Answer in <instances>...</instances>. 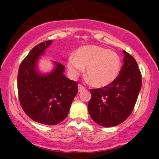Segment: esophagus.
<instances>
[{
	"label": "esophagus",
	"instance_id": "obj_1",
	"mask_svg": "<svg viewBox=\"0 0 159 159\" xmlns=\"http://www.w3.org/2000/svg\"><path fill=\"white\" fill-rule=\"evenodd\" d=\"M78 91H83V90H84V89H85V88L84 87V86L82 85V84H78Z\"/></svg>",
	"mask_w": 159,
	"mask_h": 159
}]
</instances>
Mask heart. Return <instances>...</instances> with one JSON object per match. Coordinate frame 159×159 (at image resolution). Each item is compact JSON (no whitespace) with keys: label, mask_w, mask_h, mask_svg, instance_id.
I'll return each instance as SVG.
<instances>
[{"label":"heart","mask_w":159,"mask_h":159,"mask_svg":"<svg viewBox=\"0 0 159 159\" xmlns=\"http://www.w3.org/2000/svg\"><path fill=\"white\" fill-rule=\"evenodd\" d=\"M86 67V75L92 85L103 88L112 84L119 75L121 61L119 55L98 45L79 48L68 60V68L75 77Z\"/></svg>","instance_id":"1"}]
</instances>
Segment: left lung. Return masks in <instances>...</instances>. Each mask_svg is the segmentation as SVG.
Instances as JSON below:
<instances>
[{
    "instance_id": "8db88e82",
    "label": "left lung",
    "mask_w": 159,
    "mask_h": 159,
    "mask_svg": "<svg viewBox=\"0 0 159 159\" xmlns=\"http://www.w3.org/2000/svg\"><path fill=\"white\" fill-rule=\"evenodd\" d=\"M117 79L102 89H90L88 109L93 121L113 127L125 121L132 112L142 88V75L134 57L126 51Z\"/></svg>"
}]
</instances>
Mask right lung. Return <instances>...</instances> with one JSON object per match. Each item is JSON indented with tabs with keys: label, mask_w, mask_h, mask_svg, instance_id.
Listing matches in <instances>:
<instances>
[{
	"label": "right lung",
	"mask_w": 159,
	"mask_h": 159,
	"mask_svg": "<svg viewBox=\"0 0 159 159\" xmlns=\"http://www.w3.org/2000/svg\"><path fill=\"white\" fill-rule=\"evenodd\" d=\"M51 43L47 41L35 46L21 62L17 75L19 101L24 111L33 121L48 125L66 118L78 93V82L65 77L61 64L54 61V68L49 73L38 71V58Z\"/></svg>",
	"instance_id": "right-lung-1"
}]
</instances>
